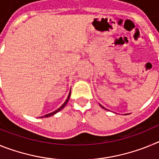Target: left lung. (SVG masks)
I'll return each mask as SVG.
<instances>
[{"instance_id":"1","label":"left lung","mask_w":159,"mask_h":159,"mask_svg":"<svg viewBox=\"0 0 159 159\" xmlns=\"http://www.w3.org/2000/svg\"><path fill=\"white\" fill-rule=\"evenodd\" d=\"M100 106H101V107H102V108H104V107H102V105H100ZM104 109H105V108H104Z\"/></svg>"}]
</instances>
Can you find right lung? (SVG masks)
Here are the masks:
<instances>
[{
    "instance_id": "add662e5",
    "label": "right lung",
    "mask_w": 159,
    "mask_h": 159,
    "mask_svg": "<svg viewBox=\"0 0 159 159\" xmlns=\"http://www.w3.org/2000/svg\"><path fill=\"white\" fill-rule=\"evenodd\" d=\"M70 95H71V92H70V93H69V95H68V96H67V99H66V101L65 102H64V103H63V105L61 107H59L58 109H57V110H56L55 111H53V112H52V113H49V114H47V115H45V116H41V117H40V118H43V117H49V116H53V115H55V114L56 113H57V112L58 111H61L63 109V108L64 107L66 106V104H67V102H68V100H69V98H70Z\"/></svg>"
}]
</instances>
